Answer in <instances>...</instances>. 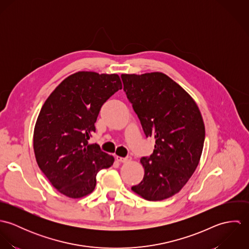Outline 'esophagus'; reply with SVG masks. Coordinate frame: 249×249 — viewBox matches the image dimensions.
<instances>
[{
	"instance_id": "esophagus-1",
	"label": "esophagus",
	"mask_w": 249,
	"mask_h": 249,
	"mask_svg": "<svg viewBox=\"0 0 249 249\" xmlns=\"http://www.w3.org/2000/svg\"><path fill=\"white\" fill-rule=\"evenodd\" d=\"M117 160L120 162V163H127L131 160V157L130 156H126V157H121V156H117Z\"/></svg>"
}]
</instances>
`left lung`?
<instances>
[{
    "instance_id": "obj_1",
    "label": "left lung",
    "mask_w": 249,
    "mask_h": 249,
    "mask_svg": "<svg viewBox=\"0 0 249 249\" xmlns=\"http://www.w3.org/2000/svg\"><path fill=\"white\" fill-rule=\"evenodd\" d=\"M121 77L145 137L155 139L153 153L141 158L143 178L131 190L149 201L169 198L199 163L205 139L202 116L192 97L163 72Z\"/></svg>"
}]
</instances>
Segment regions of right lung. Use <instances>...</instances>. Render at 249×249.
I'll return each instance as SVG.
<instances>
[{
    "mask_svg": "<svg viewBox=\"0 0 249 249\" xmlns=\"http://www.w3.org/2000/svg\"><path fill=\"white\" fill-rule=\"evenodd\" d=\"M122 89L120 76L77 71L65 78L40 110L34 133L36 161L52 185L71 198L92 193L97 174L114 157L88 140L107 100Z\"/></svg>",
    "mask_w": 249,
    "mask_h": 249,
    "instance_id": "1",
    "label": "right lung"
}]
</instances>
